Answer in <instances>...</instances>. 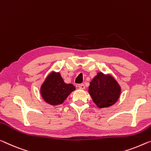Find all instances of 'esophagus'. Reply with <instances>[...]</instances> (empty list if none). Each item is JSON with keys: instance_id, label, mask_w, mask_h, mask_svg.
I'll use <instances>...</instances> for the list:
<instances>
[{"instance_id": "1", "label": "esophagus", "mask_w": 151, "mask_h": 151, "mask_svg": "<svg viewBox=\"0 0 151 151\" xmlns=\"http://www.w3.org/2000/svg\"><path fill=\"white\" fill-rule=\"evenodd\" d=\"M78 88L80 89H84L85 88V85L83 83H80L78 85Z\"/></svg>"}]
</instances>
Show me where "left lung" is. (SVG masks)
Returning <instances> with one entry per match:
<instances>
[{
    "label": "left lung",
    "instance_id": "1",
    "mask_svg": "<svg viewBox=\"0 0 151 151\" xmlns=\"http://www.w3.org/2000/svg\"><path fill=\"white\" fill-rule=\"evenodd\" d=\"M89 93L99 108L107 107L119 99L121 88L114 78L98 73L90 82Z\"/></svg>",
    "mask_w": 151,
    "mask_h": 151
}]
</instances>
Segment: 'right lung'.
<instances>
[{"label":"right lung","mask_w":151,"mask_h":151,"mask_svg":"<svg viewBox=\"0 0 151 151\" xmlns=\"http://www.w3.org/2000/svg\"><path fill=\"white\" fill-rule=\"evenodd\" d=\"M76 88L73 84L64 82L59 73H51L41 86V95L44 100L52 105L62 104Z\"/></svg>","instance_id":"add662e5"}]
</instances>
